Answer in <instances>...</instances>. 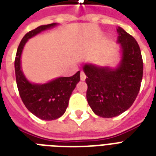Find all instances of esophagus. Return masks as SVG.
Instances as JSON below:
<instances>
[{
  "mask_svg": "<svg viewBox=\"0 0 156 156\" xmlns=\"http://www.w3.org/2000/svg\"><path fill=\"white\" fill-rule=\"evenodd\" d=\"M80 78H81V80L82 81H84L86 79V74H85V73L83 72V71H81Z\"/></svg>",
  "mask_w": 156,
  "mask_h": 156,
  "instance_id": "1",
  "label": "esophagus"
}]
</instances>
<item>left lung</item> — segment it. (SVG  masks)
I'll return each mask as SVG.
<instances>
[{"mask_svg":"<svg viewBox=\"0 0 156 156\" xmlns=\"http://www.w3.org/2000/svg\"><path fill=\"white\" fill-rule=\"evenodd\" d=\"M122 52L115 69L86 64L87 100L96 115L111 118L123 113L138 96L143 79V62L141 50L134 38L121 27L117 28Z\"/></svg>","mask_w":156,"mask_h":156,"instance_id":"obj_1","label":"left lung"}]
</instances>
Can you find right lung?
<instances>
[{"label": "right lung", "instance_id": "right-lung-1", "mask_svg": "<svg viewBox=\"0 0 156 156\" xmlns=\"http://www.w3.org/2000/svg\"><path fill=\"white\" fill-rule=\"evenodd\" d=\"M55 26L56 23L40 26L27 33L18 45L14 61L16 83L23 104L31 113L45 121L56 120L65 113L71 94L80 81V71L71 77L57 78L45 84H33L22 71L21 55L30 38Z\"/></svg>", "mask_w": 156, "mask_h": 156}]
</instances>
